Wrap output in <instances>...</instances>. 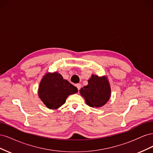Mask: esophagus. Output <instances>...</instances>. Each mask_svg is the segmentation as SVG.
<instances>
[{
  "label": "esophagus",
  "mask_w": 153,
  "mask_h": 153,
  "mask_svg": "<svg viewBox=\"0 0 153 153\" xmlns=\"http://www.w3.org/2000/svg\"><path fill=\"white\" fill-rule=\"evenodd\" d=\"M76 87H77L78 90V91H80V88H81V85H80V84H76Z\"/></svg>",
  "instance_id": "esophagus-1"
}]
</instances>
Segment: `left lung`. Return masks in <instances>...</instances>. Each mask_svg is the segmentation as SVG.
<instances>
[{"label": "left lung", "mask_w": 153, "mask_h": 153, "mask_svg": "<svg viewBox=\"0 0 153 153\" xmlns=\"http://www.w3.org/2000/svg\"><path fill=\"white\" fill-rule=\"evenodd\" d=\"M80 92L87 105L91 107H101L106 103L111 95L107 77L92 75L88 80V85L81 88Z\"/></svg>", "instance_id": "left-lung-1"}]
</instances>
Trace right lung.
<instances>
[{"mask_svg":"<svg viewBox=\"0 0 153 153\" xmlns=\"http://www.w3.org/2000/svg\"><path fill=\"white\" fill-rule=\"evenodd\" d=\"M77 92V88L57 72L47 73L39 84L38 96L47 108L53 110L65 103L69 95Z\"/></svg>","mask_w":153,"mask_h":153,"instance_id":"add662e5","label":"right lung"}]
</instances>
